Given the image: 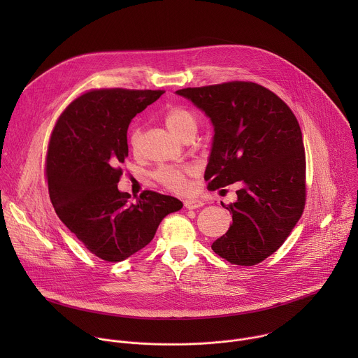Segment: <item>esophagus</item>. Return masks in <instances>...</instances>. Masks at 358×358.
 Masks as SVG:
<instances>
[{
  "label": "esophagus",
  "mask_w": 358,
  "mask_h": 358,
  "mask_svg": "<svg viewBox=\"0 0 358 358\" xmlns=\"http://www.w3.org/2000/svg\"><path fill=\"white\" fill-rule=\"evenodd\" d=\"M202 206H203V202H202L201 199L192 198V199H185V201H184V207H185L187 210H196V208H199V207H202Z\"/></svg>",
  "instance_id": "1"
}]
</instances>
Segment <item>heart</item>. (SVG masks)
<instances>
[{"mask_svg":"<svg viewBox=\"0 0 358 358\" xmlns=\"http://www.w3.org/2000/svg\"><path fill=\"white\" fill-rule=\"evenodd\" d=\"M164 123L167 129L177 136L178 138L184 140L188 134H195L198 122L192 112L180 108L173 106L166 110L164 113ZM129 144L133 152L140 151L141 145V129L138 126H133L129 133ZM195 174L194 169L191 167H174V166H163L157 169L152 174L155 180L162 184L164 188L177 192L184 194L189 188V178Z\"/></svg>","mask_w":358,"mask_h":358,"instance_id":"heart-1","label":"heart"}]
</instances>
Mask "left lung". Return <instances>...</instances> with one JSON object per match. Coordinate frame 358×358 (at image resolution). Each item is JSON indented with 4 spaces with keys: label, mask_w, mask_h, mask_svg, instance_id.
I'll use <instances>...</instances> for the list:
<instances>
[{
    "label": "left lung",
    "mask_w": 358,
    "mask_h": 358,
    "mask_svg": "<svg viewBox=\"0 0 358 358\" xmlns=\"http://www.w3.org/2000/svg\"><path fill=\"white\" fill-rule=\"evenodd\" d=\"M207 113L214 141L206 181L217 189L241 181L228 232L213 250L239 266H253L276 252L306 203V155L290 108L253 82H225L177 90Z\"/></svg>",
    "instance_id": "1"
}]
</instances>
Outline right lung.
I'll return each instance as SVG.
<instances>
[{
  "instance_id": "obj_1",
  "label": "right lung",
  "mask_w": 358,
  "mask_h": 358,
  "mask_svg": "<svg viewBox=\"0 0 358 358\" xmlns=\"http://www.w3.org/2000/svg\"><path fill=\"white\" fill-rule=\"evenodd\" d=\"M164 90L92 89L61 113L50 133L45 176L59 220L106 262H120L155 238L162 220L182 208L174 196L120 192L131 119Z\"/></svg>"
}]
</instances>
